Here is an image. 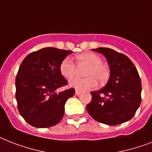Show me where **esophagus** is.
Listing matches in <instances>:
<instances>
[{
    "label": "esophagus",
    "instance_id": "esophagus-1",
    "mask_svg": "<svg viewBox=\"0 0 152 152\" xmlns=\"http://www.w3.org/2000/svg\"><path fill=\"white\" fill-rule=\"evenodd\" d=\"M81 93H82V92H81V91H80V90H76V91H75V94H76V95H79V94H81Z\"/></svg>",
    "mask_w": 152,
    "mask_h": 152
}]
</instances>
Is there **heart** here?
<instances>
[{
    "mask_svg": "<svg viewBox=\"0 0 152 152\" xmlns=\"http://www.w3.org/2000/svg\"><path fill=\"white\" fill-rule=\"evenodd\" d=\"M75 61L78 66H86L83 75L86 77L75 78L70 82V86L78 90H87L96 87L97 82L104 83L108 79L109 71L99 56L90 52L75 56ZM59 71L66 79H71L75 74V65L69 58H65L60 63Z\"/></svg>",
    "mask_w": 152,
    "mask_h": 152,
    "instance_id": "b5f03b06",
    "label": "heart"
}]
</instances>
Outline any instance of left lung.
<instances>
[{
    "label": "left lung",
    "mask_w": 152,
    "mask_h": 152,
    "mask_svg": "<svg viewBox=\"0 0 152 152\" xmlns=\"http://www.w3.org/2000/svg\"><path fill=\"white\" fill-rule=\"evenodd\" d=\"M106 57L110 77L100 90L91 92L86 110L96 121L108 126L122 124L134 116L141 102V81L129 58L108 48L93 49Z\"/></svg>",
    "instance_id": "8db88e82"
}]
</instances>
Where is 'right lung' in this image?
Listing matches in <instances>:
<instances>
[{"mask_svg":"<svg viewBox=\"0 0 152 152\" xmlns=\"http://www.w3.org/2000/svg\"><path fill=\"white\" fill-rule=\"evenodd\" d=\"M72 53L56 48H44L23 59L15 79L18 110L26 122L37 128H48L64 117L66 99L75 88L57 93L66 81L59 71L60 63Z\"/></svg>","mask_w":152,"mask_h":152,"instance_id":"add662e5","label":"right lung"}]
</instances>
